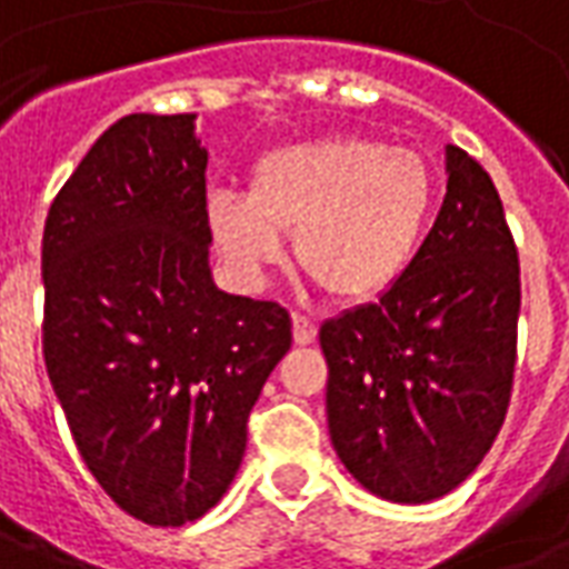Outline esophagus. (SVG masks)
Here are the masks:
<instances>
[{"instance_id": "esophagus-1", "label": "esophagus", "mask_w": 569, "mask_h": 569, "mask_svg": "<svg viewBox=\"0 0 569 569\" xmlns=\"http://www.w3.org/2000/svg\"><path fill=\"white\" fill-rule=\"evenodd\" d=\"M292 338H296V345L301 347L313 345V338H317V322L296 313V317H292Z\"/></svg>"}]
</instances>
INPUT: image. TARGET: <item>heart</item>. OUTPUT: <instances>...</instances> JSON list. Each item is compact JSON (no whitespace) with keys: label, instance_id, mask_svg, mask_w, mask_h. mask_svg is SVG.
<instances>
[{"label":"heart","instance_id":"1","mask_svg":"<svg viewBox=\"0 0 569 569\" xmlns=\"http://www.w3.org/2000/svg\"><path fill=\"white\" fill-rule=\"evenodd\" d=\"M436 176L411 149L371 137L283 146L249 170L247 198L212 194L207 222L224 261L261 280L292 234L298 271L338 305L390 292L418 256Z\"/></svg>","mask_w":569,"mask_h":569}]
</instances>
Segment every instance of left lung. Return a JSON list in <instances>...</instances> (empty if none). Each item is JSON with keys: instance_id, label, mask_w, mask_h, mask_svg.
Here are the masks:
<instances>
[{"instance_id": "obj_1", "label": "left lung", "mask_w": 569, "mask_h": 569, "mask_svg": "<svg viewBox=\"0 0 569 569\" xmlns=\"http://www.w3.org/2000/svg\"><path fill=\"white\" fill-rule=\"evenodd\" d=\"M518 247L488 170L448 146V191L402 280L320 326L341 463L393 502L445 497L500 432L518 359Z\"/></svg>"}]
</instances>
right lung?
Returning a JSON list of instances; mask_svg holds the SVG:
<instances>
[{
    "label": "right lung",
    "instance_id": "add662e5",
    "mask_svg": "<svg viewBox=\"0 0 569 569\" xmlns=\"http://www.w3.org/2000/svg\"><path fill=\"white\" fill-rule=\"evenodd\" d=\"M210 240L188 112L118 118L44 219V369L91 476L154 527L222 500L292 347L289 310L216 289Z\"/></svg>",
    "mask_w": 569,
    "mask_h": 569
}]
</instances>
